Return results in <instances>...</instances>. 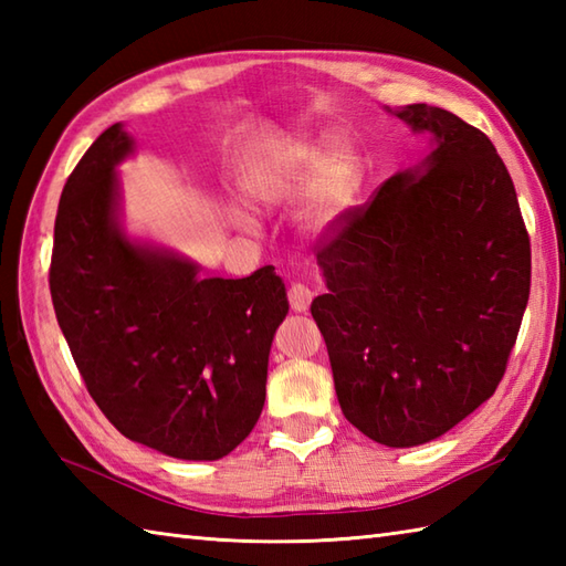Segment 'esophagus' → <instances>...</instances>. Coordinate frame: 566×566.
<instances>
[{
    "mask_svg": "<svg viewBox=\"0 0 566 566\" xmlns=\"http://www.w3.org/2000/svg\"><path fill=\"white\" fill-rule=\"evenodd\" d=\"M311 298H314V292H311L306 284H292L290 286V304H292V311H296V314H306L308 306H311Z\"/></svg>",
    "mask_w": 566,
    "mask_h": 566,
    "instance_id": "esophagus-1",
    "label": "esophagus"
}]
</instances>
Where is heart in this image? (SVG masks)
<instances>
[{
  "label": "heart",
  "instance_id": "b5f03b06",
  "mask_svg": "<svg viewBox=\"0 0 566 566\" xmlns=\"http://www.w3.org/2000/svg\"><path fill=\"white\" fill-rule=\"evenodd\" d=\"M357 187L355 153L338 140L292 138L276 148L268 163L250 177L248 195L262 209L286 207L302 199L298 221L314 235L338 228L350 209ZM240 231L255 235L258 221L243 209H231Z\"/></svg>",
  "mask_w": 566,
  "mask_h": 566
}]
</instances>
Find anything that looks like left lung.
<instances>
[{"label":"left lung","instance_id":"obj_1","mask_svg":"<svg viewBox=\"0 0 566 566\" xmlns=\"http://www.w3.org/2000/svg\"><path fill=\"white\" fill-rule=\"evenodd\" d=\"M384 109L428 134V153L318 250L328 294L311 314L345 418L416 448L496 391L531 296V240L482 130L428 104Z\"/></svg>","mask_w":566,"mask_h":566}]
</instances>
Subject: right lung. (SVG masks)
I'll return each instance as SVG.
<instances>
[{"label":"right lung","instance_id":"obj_1","mask_svg":"<svg viewBox=\"0 0 566 566\" xmlns=\"http://www.w3.org/2000/svg\"><path fill=\"white\" fill-rule=\"evenodd\" d=\"M134 153V136L114 124L67 179L51 262L55 316L122 436L175 460L213 462L262 413L286 286L274 268L199 276L182 252L128 235L118 165Z\"/></svg>","mask_w":566,"mask_h":566}]
</instances>
